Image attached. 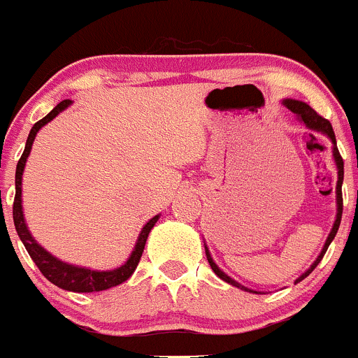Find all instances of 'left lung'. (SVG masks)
I'll return each mask as SVG.
<instances>
[{
	"label": "left lung",
	"instance_id": "obj_1",
	"mask_svg": "<svg viewBox=\"0 0 358 358\" xmlns=\"http://www.w3.org/2000/svg\"><path fill=\"white\" fill-rule=\"evenodd\" d=\"M282 103L291 112H294V114L298 115V119L303 122V124L306 126V128L312 129V131L322 133V135H326L327 138H329L331 142H333V157H334V162H336V169H338V182H336V204H338V213H336V220H334L333 230H331V234H329V237H327L326 244H324L322 251H320V255L317 256L315 262L312 263V266H310V268L306 270V272L303 273V275H299L298 279H296V282H299V280H303V279H305V277H308L310 273H312V270L315 268L317 265H319L320 259H322L324 255H326V251H327V248H329V244L333 243V239L336 237V232H338L339 223H341V215H343L341 185H343V175H345V171H343V157L339 156V150H338V147H336V136H334V131H333V126H331V122L327 121V119H324L322 115L317 114V112L313 110L312 107H310L308 103H305V102H299V100H292V99H286ZM204 249H206V258H208V262H209V265H211L213 272H215L216 275L220 277V279L225 280V282H229V284H232V286L239 287V289H243V291L256 292V291L249 289V287H246V286H243V284H239V282H237V280H234L232 277L227 275V273L223 272V270L220 268V266L216 265L215 262H213L211 255H209V249L206 248V246H204ZM256 294H259V292H256Z\"/></svg>",
	"mask_w": 358,
	"mask_h": 358
}]
</instances>
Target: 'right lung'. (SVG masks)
Instances as JSON below:
<instances>
[{"mask_svg":"<svg viewBox=\"0 0 358 358\" xmlns=\"http://www.w3.org/2000/svg\"><path fill=\"white\" fill-rule=\"evenodd\" d=\"M71 100H62L59 106L55 107L52 112L45 115L43 119H39L34 126L31 128L27 136V142H25V149L22 157L17 162V171H15V199H13V223H15V230L19 234L20 241L24 243L25 249H27L29 256L32 258V262L38 265V268L41 270L43 275L50 280L55 286L62 287L66 291L72 292H95V291H106L110 287L119 286L124 280H128L131 277V273L135 272L136 265H138L140 258H142L143 248H145L147 237H149L150 230L156 225L159 220V215L150 218L149 222L143 225L142 232H140L138 239H136L135 249L131 251L129 258L126 259L124 265L117 266L114 270H92L86 268V266H78L71 265V263L62 262V259L55 258L53 255H50L45 248L39 246L34 241V237L29 232L27 225H25L24 213H22V173L25 168V162H27L29 154H31L32 142H34L36 135H38L39 129L45 124H48L53 117L60 114L62 110H66L71 106Z\"/></svg>","mask_w":358,"mask_h":358,"instance_id":"add662e5","label":"right lung"}]
</instances>
